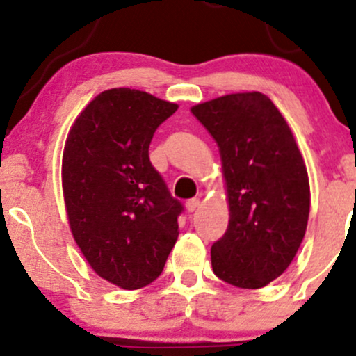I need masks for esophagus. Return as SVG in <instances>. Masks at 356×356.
I'll return each instance as SVG.
<instances>
[{"label":"esophagus","mask_w":356,"mask_h":356,"mask_svg":"<svg viewBox=\"0 0 356 356\" xmlns=\"http://www.w3.org/2000/svg\"><path fill=\"white\" fill-rule=\"evenodd\" d=\"M199 204H201V201H199L197 197H194V199H189V201L186 202V207H187V211H189V212H194V211L197 209V207H199Z\"/></svg>","instance_id":"obj_1"}]
</instances>
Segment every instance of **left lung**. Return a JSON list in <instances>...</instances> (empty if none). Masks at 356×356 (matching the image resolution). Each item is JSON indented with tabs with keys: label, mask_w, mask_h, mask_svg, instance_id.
I'll list each match as a JSON object with an SVG mask.
<instances>
[{
	"label": "left lung",
	"mask_w": 356,
	"mask_h": 356,
	"mask_svg": "<svg viewBox=\"0 0 356 356\" xmlns=\"http://www.w3.org/2000/svg\"><path fill=\"white\" fill-rule=\"evenodd\" d=\"M219 147L229 226L211 248L214 275L263 288L286 271L305 238L308 172L288 124L266 95L231 93L191 108Z\"/></svg>",
	"instance_id": "left-lung-1"
}]
</instances>
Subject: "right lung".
I'll list each match as a JSON object with an SVG mask.
<instances>
[{"label":"right lung","instance_id":"right-lung-1","mask_svg":"<svg viewBox=\"0 0 356 356\" xmlns=\"http://www.w3.org/2000/svg\"><path fill=\"white\" fill-rule=\"evenodd\" d=\"M177 105L134 88L97 95L72 125L61 182L75 243L93 271L124 289L161 276L182 204L149 159L157 127Z\"/></svg>","mask_w":356,"mask_h":356}]
</instances>
